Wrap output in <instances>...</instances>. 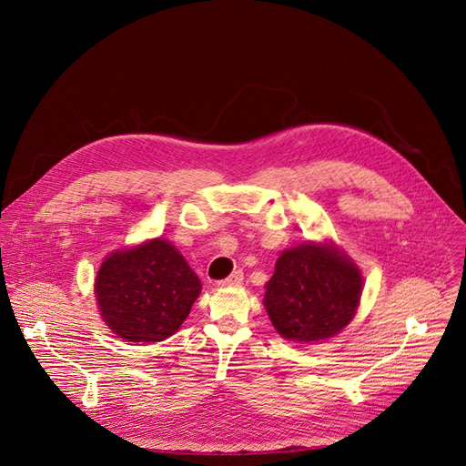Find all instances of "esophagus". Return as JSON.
<instances>
[{
  "mask_svg": "<svg viewBox=\"0 0 466 466\" xmlns=\"http://www.w3.org/2000/svg\"><path fill=\"white\" fill-rule=\"evenodd\" d=\"M242 282H244V272L242 270H236V272L230 274L227 280H220L218 286H238V284H242Z\"/></svg>",
  "mask_w": 466,
  "mask_h": 466,
  "instance_id": "34e87169",
  "label": "esophagus"
}]
</instances>
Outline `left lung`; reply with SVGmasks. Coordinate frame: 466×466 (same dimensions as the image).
I'll use <instances>...</instances> for the list:
<instances>
[{
  "instance_id": "1",
  "label": "left lung",
  "mask_w": 466,
  "mask_h": 466,
  "mask_svg": "<svg viewBox=\"0 0 466 466\" xmlns=\"http://www.w3.org/2000/svg\"><path fill=\"white\" fill-rule=\"evenodd\" d=\"M265 307L277 332L294 341L339 334L355 317L363 277L332 244H301L282 251L267 282Z\"/></svg>"
}]
</instances>
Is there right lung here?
I'll list each match as a JSON object with an SVG mask.
<instances>
[{
    "label": "right lung",
    "instance_id": "1",
    "mask_svg": "<svg viewBox=\"0 0 466 466\" xmlns=\"http://www.w3.org/2000/svg\"><path fill=\"white\" fill-rule=\"evenodd\" d=\"M101 319L127 341H163L175 334L201 291L198 274L167 239L113 251L96 277Z\"/></svg>",
    "mask_w": 466,
    "mask_h": 466
}]
</instances>
